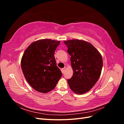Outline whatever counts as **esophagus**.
<instances>
[{
    "label": "esophagus",
    "mask_w": 124,
    "mask_h": 124,
    "mask_svg": "<svg viewBox=\"0 0 124 124\" xmlns=\"http://www.w3.org/2000/svg\"><path fill=\"white\" fill-rule=\"evenodd\" d=\"M66 67H65V68H62V73H65V71H66Z\"/></svg>",
    "instance_id": "esophagus-1"
}]
</instances>
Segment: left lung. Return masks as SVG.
Returning <instances> with one entry per match:
<instances>
[{
  "instance_id": "8db88e82",
  "label": "left lung",
  "mask_w": 124,
  "mask_h": 124,
  "mask_svg": "<svg viewBox=\"0 0 124 124\" xmlns=\"http://www.w3.org/2000/svg\"><path fill=\"white\" fill-rule=\"evenodd\" d=\"M63 42L71 56L73 71L72 77L68 80V85L74 93L83 94L90 91L99 80L103 66L102 56L86 41L73 39Z\"/></svg>"
}]
</instances>
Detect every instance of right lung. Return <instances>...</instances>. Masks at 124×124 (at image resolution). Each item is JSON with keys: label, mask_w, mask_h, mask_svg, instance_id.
<instances>
[{"label": "right lung", "mask_w": 124, "mask_h": 124, "mask_svg": "<svg viewBox=\"0 0 124 124\" xmlns=\"http://www.w3.org/2000/svg\"><path fill=\"white\" fill-rule=\"evenodd\" d=\"M59 43V41L48 39L36 41L29 45L22 56L24 76L37 92L47 93L52 91L62 76L54 57Z\"/></svg>", "instance_id": "right-lung-1"}]
</instances>
